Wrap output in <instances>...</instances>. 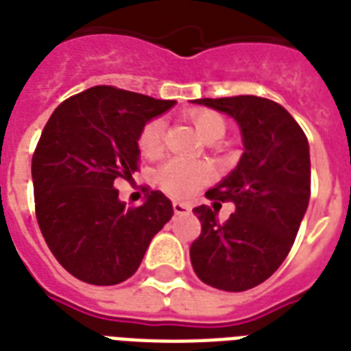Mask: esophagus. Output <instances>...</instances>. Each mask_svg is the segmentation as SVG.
Instances as JSON below:
<instances>
[{"label": "esophagus", "instance_id": "1", "mask_svg": "<svg viewBox=\"0 0 351 351\" xmlns=\"http://www.w3.org/2000/svg\"><path fill=\"white\" fill-rule=\"evenodd\" d=\"M173 210H175L176 215H187V213H191V206L187 204V202H182V200H175L173 202Z\"/></svg>", "mask_w": 351, "mask_h": 351}]
</instances>
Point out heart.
<instances>
[{
    "label": "heart",
    "mask_w": 351,
    "mask_h": 351,
    "mask_svg": "<svg viewBox=\"0 0 351 351\" xmlns=\"http://www.w3.org/2000/svg\"><path fill=\"white\" fill-rule=\"evenodd\" d=\"M193 123L199 134L202 138H210V136H224V121L223 117L213 114V112H199L193 116ZM164 121L162 119H152L143 127L140 134V151L143 156H156L158 152L162 151L164 145ZM158 184L165 189L167 193L176 195V197H189L199 189L202 184L208 182L210 178V171L208 167L197 162H189V160H182L175 158L165 162L156 173Z\"/></svg>",
    "instance_id": "1"
}]
</instances>
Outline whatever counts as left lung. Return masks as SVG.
Here are the masks:
<instances>
[{
    "mask_svg": "<svg viewBox=\"0 0 351 351\" xmlns=\"http://www.w3.org/2000/svg\"><path fill=\"white\" fill-rule=\"evenodd\" d=\"M237 123L245 151L208 199L232 200L217 221V202L193 213L202 224L189 248L195 274L211 287L241 293L263 283L287 258L311 195L309 143L282 104L256 95L197 99Z\"/></svg>",
    "mask_w": 351,
    "mask_h": 351,
    "instance_id": "left-lung-1",
    "label": "left lung"
}]
</instances>
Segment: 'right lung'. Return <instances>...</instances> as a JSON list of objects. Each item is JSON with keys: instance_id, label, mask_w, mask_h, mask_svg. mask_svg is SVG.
<instances>
[{"instance_id": "right-lung-1", "label": "right lung", "mask_w": 351, "mask_h": 351, "mask_svg": "<svg viewBox=\"0 0 351 351\" xmlns=\"http://www.w3.org/2000/svg\"><path fill=\"white\" fill-rule=\"evenodd\" d=\"M176 101L93 86L51 114L33 156L36 219L47 247L71 276L116 285L138 271L152 237L173 217L162 191L127 208L116 180L140 169V134Z\"/></svg>"}]
</instances>
